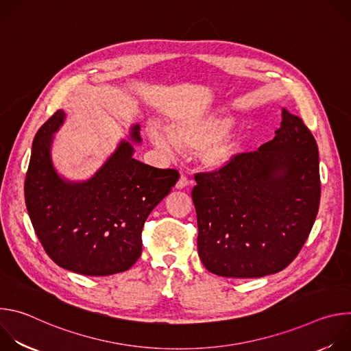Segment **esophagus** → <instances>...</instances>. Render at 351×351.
I'll use <instances>...</instances> for the list:
<instances>
[{
	"instance_id": "1",
	"label": "esophagus",
	"mask_w": 351,
	"mask_h": 351,
	"mask_svg": "<svg viewBox=\"0 0 351 351\" xmlns=\"http://www.w3.org/2000/svg\"><path fill=\"white\" fill-rule=\"evenodd\" d=\"M187 184H189V180H187L186 175H180V178H179V180H178V183H176V189L182 190V189L187 187Z\"/></svg>"
}]
</instances>
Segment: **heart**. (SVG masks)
<instances>
[{"label": "heart", "instance_id": "b5f03b06", "mask_svg": "<svg viewBox=\"0 0 351 351\" xmlns=\"http://www.w3.org/2000/svg\"><path fill=\"white\" fill-rule=\"evenodd\" d=\"M234 123L230 115H210L204 118H186L172 123L168 132L149 125L148 138L165 154L175 145L197 149V158L203 167L219 171L229 167L241 153L243 140L236 132H229Z\"/></svg>", "mask_w": 351, "mask_h": 351}]
</instances>
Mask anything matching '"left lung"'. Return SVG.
<instances>
[{"instance_id":"left-lung-1","label":"left lung","mask_w":351,"mask_h":351,"mask_svg":"<svg viewBox=\"0 0 351 351\" xmlns=\"http://www.w3.org/2000/svg\"><path fill=\"white\" fill-rule=\"evenodd\" d=\"M275 133L258 152L194 176L198 256L215 275L261 278L285 269L315 222L321 198L317 141L286 108Z\"/></svg>"}]
</instances>
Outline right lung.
I'll return each mask as SVG.
<instances>
[{
	"label": "right lung",
	"instance_id": "obj_1",
	"mask_svg": "<svg viewBox=\"0 0 351 351\" xmlns=\"http://www.w3.org/2000/svg\"><path fill=\"white\" fill-rule=\"evenodd\" d=\"M66 114L60 110L37 132L25 180L26 207L47 254L64 269L86 276L128 271L141 256L147 217L179 179L175 169H158L133 158L140 125L91 178L69 180L53 161L54 134Z\"/></svg>",
	"mask_w": 351,
	"mask_h": 351
}]
</instances>
